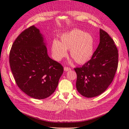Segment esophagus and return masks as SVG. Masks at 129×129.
<instances>
[{"instance_id":"obj_1","label":"esophagus","mask_w":129,"mask_h":129,"mask_svg":"<svg viewBox=\"0 0 129 129\" xmlns=\"http://www.w3.org/2000/svg\"><path fill=\"white\" fill-rule=\"evenodd\" d=\"M71 68L68 67H64V71H71Z\"/></svg>"}]
</instances>
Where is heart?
<instances>
[{
    "mask_svg": "<svg viewBox=\"0 0 129 129\" xmlns=\"http://www.w3.org/2000/svg\"><path fill=\"white\" fill-rule=\"evenodd\" d=\"M94 41L90 34L82 30L74 29L61 35L60 41L54 40L52 45L53 56L59 61L67 55H70L77 63H86L91 58L93 53Z\"/></svg>",
    "mask_w": 129,
    "mask_h": 129,
    "instance_id": "heart-1",
    "label": "heart"
}]
</instances>
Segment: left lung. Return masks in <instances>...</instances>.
<instances>
[{
    "instance_id": "8db88e82",
    "label": "left lung",
    "mask_w": 129,
    "mask_h": 129,
    "mask_svg": "<svg viewBox=\"0 0 129 129\" xmlns=\"http://www.w3.org/2000/svg\"><path fill=\"white\" fill-rule=\"evenodd\" d=\"M100 40L91 58L74 70L76 87L82 96L90 98L101 95L111 84L118 67V53L115 42L107 32L100 29Z\"/></svg>"
}]
</instances>
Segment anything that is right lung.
Returning a JSON list of instances; mask_svg holds the SVG:
<instances>
[{"label":"right lung","mask_w":129,"mask_h":129,"mask_svg":"<svg viewBox=\"0 0 129 129\" xmlns=\"http://www.w3.org/2000/svg\"><path fill=\"white\" fill-rule=\"evenodd\" d=\"M9 62L19 88L36 99L51 95L63 72L62 66L48 56L44 38L34 26L24 30L15 39Z\"/></svg>","instance_id":"1"}]
</instances>
